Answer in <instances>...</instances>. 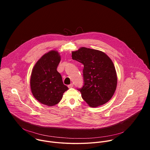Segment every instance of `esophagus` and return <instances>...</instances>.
Segmentation results:
<instances>
[{
	"label": "esophagus",
	"instance_id": "esophagus-1",
	"mask_svg": "<svg viewBox=\"0 0 150 150\" xmlns=\"http://www.w3.org/2000/svg\"><path fill=\"white\" fill-rule=\"evenodd\" d=\"M68 88H72L73 87H74V84L73 83H71V84H69V85H68Z\"/></svg>",
	"mask_w": 150,
	"mask_h": 150
}]
</instances>
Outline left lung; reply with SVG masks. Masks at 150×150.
<instances>
[{"label":"left lung","mask_w":150,"mask_h":150,"mask_svg":"<svg viewBox=\"0 0 150 150\" xmlns=\"http://www.w3.org/2000/svg\"><path fill=\"white\" fill-rule=\"evenodd\" d=\"M72 57L83 65L84 83L78 89L83 100L91 108L108 102L116 91L117 82L110 58L101 51L84 47L72 52Z\"/></svg>","instance_id":"8db88e82"}]
</instances>
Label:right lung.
Here are the masks:
<instances>
[{
  "mask_svg": "<svg viewBox=\"0 0 150 150\" xmlns=\"http://www.w3.org/2000/svg\"><path fill=\"white\" fill-rule=\"evenodd\" d=\"M61 57L57 51L45 54L35 64L30 78V87L35 98L40 103L53 106L62 100L68 88L63 83L57 68Z\"/></svg>",
  "mask_w": 150,
  "mask_h": 150,
  "instance_id": "obj_1",
  "label": "right lung"
}]
</instances>
